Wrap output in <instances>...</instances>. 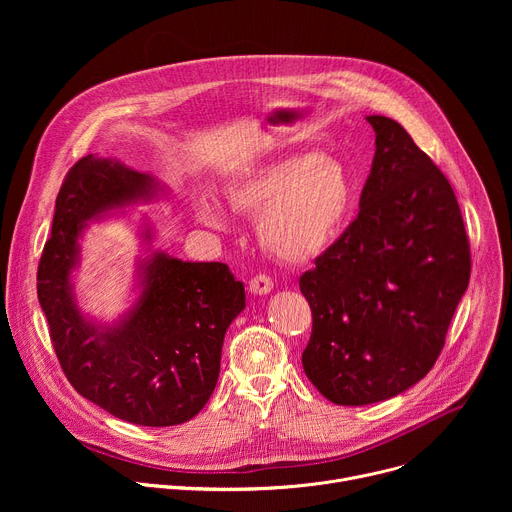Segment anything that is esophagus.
<instances>
[{"mask_svg": "<svg viewBox=\"0 0 512 512\" xmlns=\"http://www.w3.org/2000/svg\"><path fill=\"white\" fill-rule=\"evenodd\" d=\"M271 289H273V281L267 275L259 273V275L251 277V281H249V291L255 296H265V294H269Z\"/></svg>", "mask_w": 512, "mask_h": 512, "instance_id": "34e87169", "label": "esophagus"}]
</instances>
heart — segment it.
I'll list each match as a JSON object with an SVG mask.
<instances>
[{"label":"heart","instance_id":"obj_1","mask_svg":"<svg viewBox=\"0 0 512 512\" xmlns=\"http://www.w3.org/2000/svg\"><path fill=\"white\" fill-rule=\"evenodd\" d=\"M227 198L237 212L259 214V239L273 257L304 263L338 237L352 208L354 188L340 162L302 154L245 172L229 184ZM192 204L206 227H231L227 208L216 198L198 194Z\"/></svg>","mask_w":512,"mask_h":512}]
</instances>
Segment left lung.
<instances>
[{
  "label": "left lung",
  "mask_w": 512,
  "mask_h": 512,
  "mask_svg": "<svg viewBox=\"0 0 512 512\" xmlns=\"http://www.w3.org/2000/svg\"><path fill=\"white\" fill-rule=\"evenodd\" d=\"M367 121L377 150L358 216L300 277L312 308L302 364L336 405L391 399L431 371L472 267L448 178L397 121Z\"/></svg>",
  "instance_id": "8db88e82"
}]
</instances>
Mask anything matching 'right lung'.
Here are the masks:
<instances>
[{
  "instance_id": "right-lung-1",
  "label": "right lung",
  "mask_w": 512,
  "mask_h": 512,
  "mask_svg": "<svg viewBox=\"0 0 512 512\" xmlns=\"http://www.w3.org/2000/svg\"><path fill=\"white\" fill-rule=\"evenodd\" d=\"M158 190L150 174L85 156L60 186L38 265V300L68 383L107 413L148 427L184 423L206 405L221 373L225 332L245 308L243 281L229 265L154 253L139 267L141 296L121 324L103 328L79 312L70 271L85 223Z\"/></svg>"
}]
</instances>
